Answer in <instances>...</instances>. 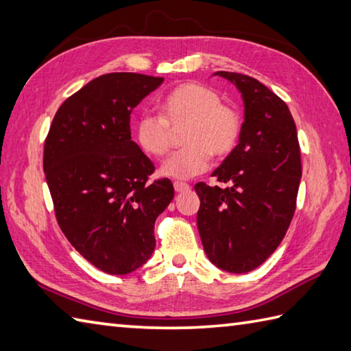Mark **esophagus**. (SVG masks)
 <instances>
[{
	"label": "esophagus",
	"instance_id": "obj_1",
	"mask_svg": "<svg viewBox=\"0 0 351 351\" xmlns=\"http://www.w3.org/2000/svg\"><path fill=\"white\" fill-rule=\"evenodd\" d=\"M173 187H175V191H178V193H185V191H189V190L191 189L189 184L180 182V181H176V182L173 184Z\"/></svg>",
	"mask_w": 351,
	"mask_h": 351
}]
</instances>
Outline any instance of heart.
<instances>
[{
    "label": "heart",
    "instance_id": "heart-1",
    "mask_svg": "<svg viewBox=\"0 0 351 351\" xmlns=\"http://www.w3.org/2000/svg\"><path fill=\"white\" fill-rule=\"evenodd\" d=\"M160 117L143 114L136 125V141L154 158L169 152L170 130L182 131L181 151L161 164L160 173L171 180H190L210 166L211 156H226L241 132V119L234 108L220 104L213 88L199 83L175 87L156 104Z\"/></svg>",
    "mask_w": 351,
    "mask_h": 351
}]
</instances>
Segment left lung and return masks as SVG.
I'll use <instances>...</instances> for the list:
<instances>
[{
  "label": "left lung",
  "instance_id": "obj_1",
  "mask_svg": "<svg viewBox=\"0 0 351 351\" xmlns=\"http://www.w3.org/2000/svg\"><path fill=\"white\" fill-rule=\"evenodd\" d=\"M241 93L238 145L213 171L228 189L195 185L197 229L211 263L229 273L255 270L278 249L295 211L300 146L289 108L258 80L219 71Z\"/></svg>",
  "mask_w": 351,
  "mask_h": 351
}]
</instances>
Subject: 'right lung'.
<instances>
[{"instance_id":"add662e5","label":"right lung","mask_w":351,"mask_h":351,"mask_svg":"<svg viewBox=\"0 0 351 351\" xmlns=\"http://www.w3.org/2000/svg\"><path fill=\"white\" fill-rule=\"evenodd\" d=\"M164 78L132 72L92 80L57 110L43 170L58 226L88 263L128 274L151 258L154 225L175 196L170 180L149 182L154 164L131 140V111Z\"/></svg>"}]
</instances>
